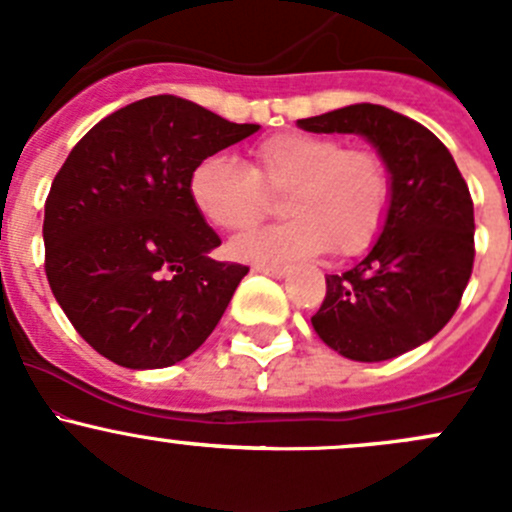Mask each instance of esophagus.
<instances>
[{"mask_svg": "<svg viewBox=\"0 0 512 512\" xmlns=\"http://www.w3.org/2000/svg\"><path fill=\"white\" fill-rule=\"evenodd\" d=\"M255 272H260V275H267V277H275V280H285L289 275L287 267H265V265H257Z\"/></svg>", "mask_w": 512, "mask_h": 512, "instance_id": "obj_1", "label": "esophagus"}]
</instances>
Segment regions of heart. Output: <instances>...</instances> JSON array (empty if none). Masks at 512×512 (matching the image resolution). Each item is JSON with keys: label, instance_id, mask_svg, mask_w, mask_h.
Segmentation results:
<instances>
[{"label": "heart", "instance_id": "heart-1", "mask_svg": "<svg viewBox=\"0 0 512 512\" xmlns=\"http://www.w3.org/2000/svg\"><path fill=\"white\" fill-rule=\"evenodd\" d=\"M195 210L220 230L240 232L270 210V195L285 193L287 223L247 232L230 242L232 257L255 265H287L319 255L352 257L379 237L391 205L384 158L364 146L317 133H277L257 143L250 168L210 156L190 173Z\"/></svg>", "mask_w": 512, "mask_h": 512}]
</instances>
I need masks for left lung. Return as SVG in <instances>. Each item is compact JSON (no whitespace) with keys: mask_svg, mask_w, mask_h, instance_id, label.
I'll use <instances>...</instances> for the list:
<instances>
[{"mask_svg":"<svg viewBox=\"0 0 512 512\" xmlns=\"http://www.w3.org/2000/svg\"><path fill=\"white\" fill-rule=\"evenodd\" d=\"M309 133H356L384 158L391 205L369 255L327 275L314 332L354 361H386L436 337L473 272V200L448 148L421 123L376 103L302 118Z\"/></svg>","mask_w":512,"mask_h":512,"instance_id":"1","label":"left lung"}]
</instances>
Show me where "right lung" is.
<instances>
[{"label": "right lung", "instance_id": "right-lung-1", "mask_svg": "<svg viewBox=\"0 0 512 512\" xmlns=\"http://www.w3.org/2000/svg\"><path fill=\"white\" fill-rule=\"evenodd\" d=\"M260 131L180 96H148L74 146L44 205L46 280L76 332L126 369H163L218 327L250 267L218 262L190 200L200 160Z\"/></svg>", "mask_w": 512, "mask_h": 512}]
</instances>
